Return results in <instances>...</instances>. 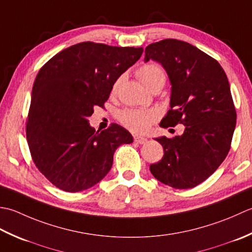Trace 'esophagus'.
<instances>
[{
	"instance_id": "1",
	"label": "esophagus",
	"mask_w": 252,
	"mask_h": 252,
	"mask_svg": "<svg viewBox=\"0 0 252 252\" xmlns=\"http://www.w3.org/2000/svg\"><path fill=\"white\" fill-rule=\"evenodd\" d=\"M133 140L137 143H140V145H143V143H146L148 141L147 138L145 137H141V136H135L133 137Z\"/></svg>"
}]
</instances>
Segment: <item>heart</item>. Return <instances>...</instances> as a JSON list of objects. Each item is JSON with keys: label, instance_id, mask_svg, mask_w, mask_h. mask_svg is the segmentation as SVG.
I'll list each match as a JSON object with an SVG mask.
<instances>
[{"label": "heart", "instance_id": "heart-1", "mask_svg": "<svg viewBox=\"0 0 252 252\" xmlns=\"http://www.w3.org/2000/svg\"><path fill=\"white\" fill-rule=\"evenodd\" d=\"M137 76L141 84L149 90L152 86L165 84V71L160 65L150 63L141 66L137 70ZM119 83L113 86V92L116 91ZM120 121L127 129L132 132L142 133L149 130L156 121L155 112L148 110H126L121 113Z\"/></svg>", "mask_w": 252, "mask_h": 252}]
</instances>
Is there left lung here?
Segmentation results:
<instances>
[{
    "mask_svg": "<svg viewBox=\"0 0 252 252\" xmlns=\"http://www.w3.org/2000/svg\"><path fill=\"white\" fill-rule=\"evenodd\" d=\"M145 62L166 70L171 100L161 127L185 126L183 135L156 138L164 156L151 164L158 181L176 189L196 187L217 171L230 149L236 110L222 66L201 50L176 39L149 44Z\"/></svg>",
    "mask_w": 252,
    "mask_h": 252,
    "instance_id": "8db88e82",
    "label": "left lung"
}]
</instances>
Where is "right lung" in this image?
<instances>
[{
  "label": "right lung",
  "mask_w": 252,
  "mask_h": 252,
  "mask_svg": "<svg viewBox=\"0 0 252 252\" xmlns=\"http://www.w3.org/2000/svg\"><path fill=\"white\" fill-rule=\"evenodd\" d=\"M142 52L88 41L61 51L39 70L26 132L35 166L54 186L68 192L94 186L110 172L116 149L133 141L117 124L95 131L88 117Z\"/></svg>",
  "instance_id": "right-lung-1"
}]
</instances>
